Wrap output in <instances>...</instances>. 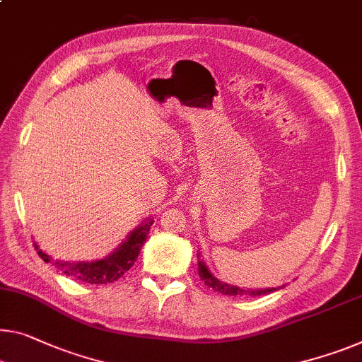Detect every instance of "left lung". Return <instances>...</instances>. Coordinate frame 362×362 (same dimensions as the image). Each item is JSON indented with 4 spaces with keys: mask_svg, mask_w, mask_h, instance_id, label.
Listing matches in <instances>:
<instances>
[{
    "mask_svg": "<svg viewBox=\"0 0 362 362\" xmlns=\"http://www.w3.org/2000/svg\"><path fill=\"white\" fill-rule=\"evenodd\" d=\"M197 259H199L200 280H202L209 288H212L214 291H218L221 294H228V296H244V294H251V296H262V294L275 291V288H270V290H243V288L226 285V283L218 281L212 274H210L207 265L204 264V260H200L199 255H197Z\"/></svg>",
    "mask_w": 362,
    "mask_h": 362,
    "instance_id": "8db88e82",
    "label": "left lung"
}]
</instances>
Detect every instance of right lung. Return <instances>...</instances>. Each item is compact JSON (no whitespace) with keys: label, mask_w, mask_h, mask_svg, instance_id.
<instances>
[{"label":"right lung","mask_w":362,"mask_h":362,"mask_svg":"<svg viewBox=\"0 0 362 362\" xmlns=\"http://www.w3.org/2000/svg\"><path fill=\"white\" fill-rule=\"evenodd\" d=\"M153 221H146L134 231L131 233L127 241L121 244L118 251L108 255L107 259L97 260V262H63V260H52L49 255H47L42 249H38L35 244L37 254L45 260L47 264L52 262L58 270L63 272L68 276H72L74 280L90 283V285H107V283H113L118 278L123 276L127 270L134 265L136 259L139 257V252L146 243L150 226Z\"/></svg>","instance_id":"obj_1"}]
</instances>
